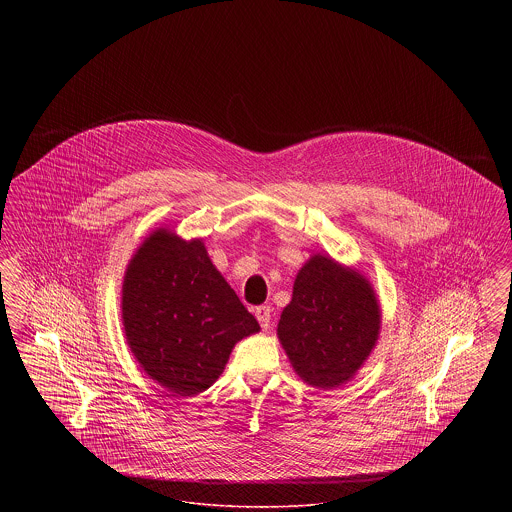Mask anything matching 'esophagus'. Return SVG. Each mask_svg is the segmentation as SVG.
<instances>
[{"label": "esophagus", "instance_id": "1", "mask_svg": "<svg viewBox=\"0 0 512 512\" xmlns=\"http://www.w3.org/2000/svg\"><path fill=\"white\" fill-rule=\"evenodd\" d=\"M255 317L259 320L261 328H263V330H268V326H270V307H268V305L255 307Z\"/></svg>", "mask_w": 512, "mask_h": 512}]
</instances>
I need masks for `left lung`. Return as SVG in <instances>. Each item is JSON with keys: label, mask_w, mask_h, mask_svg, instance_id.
Returning a JSON list of instances; mask_svg holds the SVG:
<instances>
[{"label": "left lung", "mask_w": 512, "mask_h": 512, "mask_svg": "<svg viewBox=\"0 0 512 512\" xmlns=\"http://www.w3.org/2000/svg\"><path fill=\"white\" fill-rule=\"evenodd\" d=\"M380 322V305L365 276L315 255L297 272L278 340L299 378L328 390L349 382L363 366Z\"/></svg>", "instance_id": "obj_1"}]
</instances>
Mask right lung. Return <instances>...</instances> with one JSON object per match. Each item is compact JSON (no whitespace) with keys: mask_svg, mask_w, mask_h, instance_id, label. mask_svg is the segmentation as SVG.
Here are the masks:
<instances>
[{"mask_svg":"<svg viewBox=\"0 0 512 512\" xmlns=\"http://www.w3.org/2000/svg\"><path fill=\"white\" fill-rule=\"evenodd\" d=\"M122 326L147 376L182 397L211 388L234 345L261 330L203 242L167 228L149 234L126 267Z\"/></svg>","mask_w":512,"mask_h":512,"instance_id":"add662e5","label":"right lung"}]
</instances>
